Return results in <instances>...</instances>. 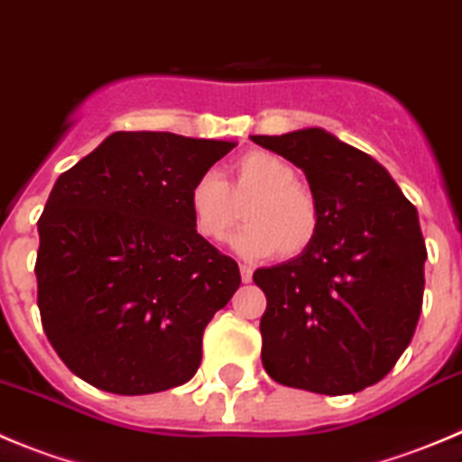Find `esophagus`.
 I'll return each mask as SVG.
<instances>
[{
  "label": "esophagus",
  "instance_id": "obj_1",
  "mask_svg": "<svg viewBox=\"0 0 462 462\" xmlns=\"http://www.w3.org/2000/svg\"><path fill=\"white\" fill-rule=\"evenodd\" d=\"M239 272H241V281H244V282H251L253 281V269L251 267H246V264H241Z\"/></svg>",
  "mask_w": 462,
  "mask_h": 462
}]
</instances>
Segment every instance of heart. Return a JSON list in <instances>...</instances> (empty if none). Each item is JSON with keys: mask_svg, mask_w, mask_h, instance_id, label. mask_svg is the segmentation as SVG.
<instances>
[{"mask_svg": "<svg viewBox=\"0 0 462 462\" xmlns=\"http://www.w3.org/2000/svg\"><path fill=\"white\" fill-rule=\"evenodd\" d=\"M244 205L246 227L232 236V248L248 260L276 251L282 257H297L318 236L319 205L313 190L276 153L253 149L232 163L227 181L205 172L189 189L195 230L209 241H221L232 230Z\"/></svg>", "mask_w": 462, "mask_h": 462, "instance_id": "b5f03b06", "label": "heart"}]
</instances>
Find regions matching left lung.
I'll list each match as a JSON object with an SVG mask.
<instances>
[{
    "instance_id": "8db88e82",
    "label": "left lung",
    "mask_w": 462,
    "mask_h": 462,
    "mask_svg": "<svg viewBox=\"0 0 462 462\" xmlns=\"http://www.w3.org/2000/svg\"><path fill=\"white\" fill-rule=\"evenodd\" d=\"M251 140L301 168L319 205L310 248L253 273L267 297L262 365L294 389L361 392L392 371L421 315L417 209L373 156L324 128Z\"/></svg>"
}]
</instances>
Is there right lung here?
Wrapping results in <instances>:
<instances>
[{"instance_id":"right-lung-1","label":"right lung","mask_w":462,"mask_h":462,"mask_svg":"<svg viewBox=\"0 0 462 462\" xmlns=\"http://www.w3.org/2000/svg\"><path fill=\"white\" fill-rule=\"evenodd\" d=\"M236 143L112 133L60 174L39 218L43 331L80 380L119 396L180 386L239 267L198 235L189 189Z\"/></svg>"}]
</instances>
